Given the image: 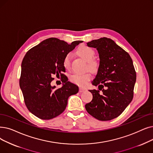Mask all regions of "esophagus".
Wrapping results in <instances>:
<instances>
[{
	"instance_id": "esophagus-1",
	"label": "esophagus",
	"mask_w": 153,
	"mask_h": 153,
	"mask_svg": "<svg viewBox=\"0 0 153 153\" xmlns=\"http://www.w3.org/2000/svg\"><path fill=\"white\" fill-rule=\"evenodd\" d=\"M85 91V89L84 88H82V87H80L79 88V92H84Z\"/></svg>"
}]
</instances>
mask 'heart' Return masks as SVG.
I'll use <instances>...</instances> for the list:
<instances>
[{
    "instance_id": "1",
    "label": "heart",
    "mask_w": 153,
    "mask_h": 153,
    "mask_svg": "<svg viewBox=\"0 0 153 153\" xmlns=\"http://www.w3.org/2000/svg\"><path fill=\"white\" fill-rule=\"evenodd\" d=\"M77 54L82 57L85 61L88 62V67L91 70H96L97 68V63L93 60L95 57V51L92 48L85 45H82L76 50ZM62 64L66 70L71 69V56L70 54L65 55L64 57ZM91 76L89 73L84 74H74L70 77V80L72 82L79 85H85L90 80Z\"/></svg>"
}]
</instances>
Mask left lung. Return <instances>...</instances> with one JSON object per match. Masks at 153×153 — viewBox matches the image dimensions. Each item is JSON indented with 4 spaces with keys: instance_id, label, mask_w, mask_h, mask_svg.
<instances>
[{
    "instance_id": "left-lung-1",
    "label": "left lung",
    "mask_w": 153,
    "mask_h": 153,
    "mask_svg": "<svg viewBox=\"0 0 153 153\" xmlns=\"http://www.w3.org/2000/svg\"><path fill=\"white\" fill-rule=\"evenodd\" d=\"M87 44L97 49L100 62L92 81L98 89L89 90L93 98L85 108L98 120L110 121L120 116L133 98L136 80L133 62L128 53L111 39L102 37Z\"/></svg>"
}]
</instances>
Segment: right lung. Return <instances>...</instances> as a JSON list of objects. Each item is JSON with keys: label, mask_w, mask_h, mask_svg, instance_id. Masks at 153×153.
Wrapping results in <instances>:
<instances>
[{"label": "right lung", "mask_w": 153, "mask_h": 153, "mask_svg": "<svg viewBox=\"0 0 153 153\" xmlns=\"http://www.w3.org/2000/svg\"><path fill=\"white\" fill-rule=\"evenodd\" d=\"M82 41L68 44L51 37L44 40L26 53L21 64L19 84L26 107L32 114L43 120H49L62 114L68 97L76 94L79 88L68 81L64 73L62 61L65 55ZM60 76L63 87L52 86L53 76Z\"/></svg>", "instance_id": "obj_1"}]
</instances>
